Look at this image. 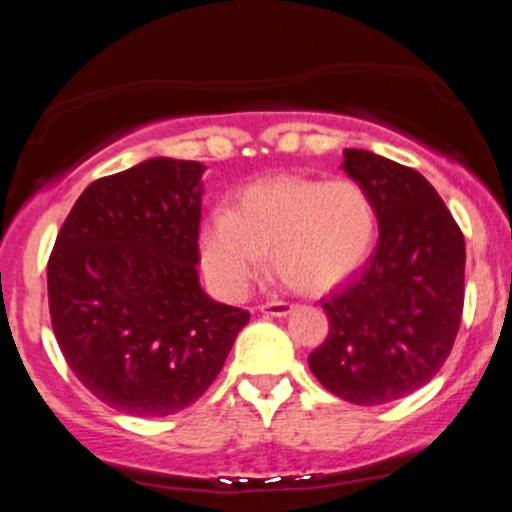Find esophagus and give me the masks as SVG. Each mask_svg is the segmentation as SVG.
<instances>
[{
	"label": "esophagus",
	"instance_id": "34e87169",
	"mask_svg": "<svg viewBox=\"0 0 512 512\" xmlns=\"http://www.w3.org/2000/svg\"><path fill=\"white\" fill-rule=\"evenodd\" d=\"M260 310L264 315H272V317H286L293 310V303L289 301H272V303H264L260 305Z\"/></svg>",
	"mask_w": 512,
	"mask_h": 512
}]
</instances>
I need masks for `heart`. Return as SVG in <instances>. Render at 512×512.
Instances as JSON below:
<instances>
[{
	"instance_id": "1",
	"label": "heart",
	"mask_w": 512,
	"mask_h": 512,
	"mask_svg": "<svg viewBox=\"0 0 512 512\" xmlns=\"http://www.w3.org/2000/svg\"><path fill=\"white\" fill-rule=\"evenodd\" d=\"M375 207L354 180L272 178L240 192L202 231V262L228 296H240L272 255L274 272L296 291H327L368 260Z\"/></svg>"
}]
</instances>
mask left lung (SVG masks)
Listing matches in <instances>:
<instances>
[{"instance_id": "obj_1", "label": "left lung", "mask_w": 512, "mask_h": 512, "mask_svg": "<svg viewBox=\"0 0 512 512\" xmlns=\"http://www.w3.org/2000/svg\"><path fill=\"white\" fill-rule=\"evenodd\" d=\"M342 168L373 202L378 248L322 298L330 334L308 363L332 395L378 407L424 387L450 356L462 320L464 238L414 168L363 149H344Z\"/></svg>"}]
</instances>
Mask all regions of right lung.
<instances>
[{
	"mask_svg": "<svg viewBox=\"0 0 512 512\" xmlns=\"http://www.w3.org/2000/svg\"><path fill=\"white\" fill-rule=\"evenodd\" d=\"M202 163L149 158L86 187L48 262L52 330L91 395L168 416L207 392L250 322L199 286Z\"/></svg>",
	"mask_w": 512,
	"mask_h": 512,
	"instance_id": "obj_1",
	"label": "right lung"
}]
</instances>
